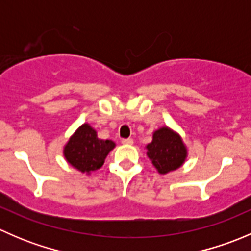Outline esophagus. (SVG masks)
Here are the masks:
<instances>
[{
  "label": "esophagus",
  "instance_id": "obj_1",
  "mask_svg": "<svg viewBox=\"0 0 251 251\" xmlns=\"http://www.w3.org/2000/svg\"><path fill=\"white\" fill-rule=\"evenodd\" d=\"M121 143H123V144H132L133 140H132V138H123V140H121Z\"/></svg>",
  "mask_w": 251,
  "mask_h": 251
}]
</instances>
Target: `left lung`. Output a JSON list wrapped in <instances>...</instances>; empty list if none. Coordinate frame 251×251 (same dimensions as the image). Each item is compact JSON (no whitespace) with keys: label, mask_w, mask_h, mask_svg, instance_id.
<instances>
[{"label":"left lung","mask_w":251,"mask_h":251,"mask_svg":"<svg viewBox=\"0 0 251 251\" xmlns=\"http://www.w3.org/2000/svg\"><path fill=\"white\" fill-rule=\"evenodd\" d=\"M148 158L160 174L176 170L186 159V147L178 135L170 128L164 127L155 131L153 141L147 146Z\"/></svg>","instance_id":"left-lung-1"}]
</instances>
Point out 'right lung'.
Returning <instances> with one entry per match:
<instances>
[{"mask_svg":"<svg viewBox=\"0 0 251 251\" xmlns=\"http://www.w3.org/2000/svg\"><path fill=\"white\" fill-rule=\"evenodd\" d=\"M114 147L113 141L100 140L97 132L88 124H83L67 143L64 155L81 173H91L102 168L105 156Z\"/></svg>","mask_w":251,"mask_h":251,"instance_id":"add662e5","label":"right lung"}]
</instances>
